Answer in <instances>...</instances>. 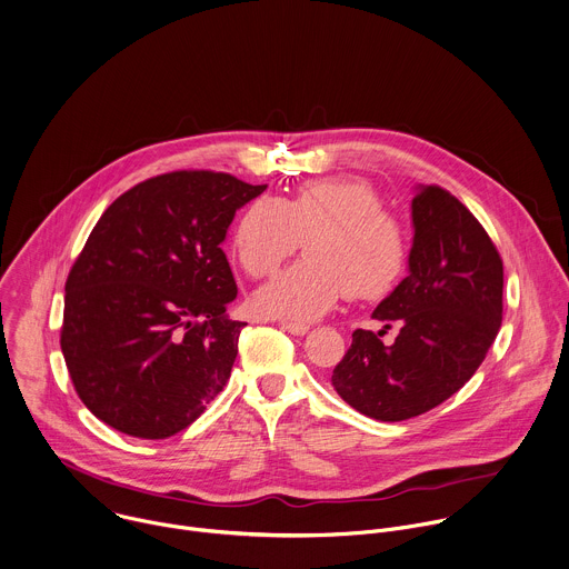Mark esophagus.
Here are the masks:
<instances>
[{"label": "esophagus", "mask_w": 569, "mask_h": 569, "mask_svg": "<svg viewBox=\"0 0 569 569\" xmlns=\"http://www.w3.org/2000/svg\"><path fill=\"white\" fill-rule=\"evenodd\" d=\"M281 328L283 330H288L290 335H295V337H303L308 330H310V326H306V323H297V321H281Z\"/></svg>", "instance_id": "obj_1"}]
</instances>
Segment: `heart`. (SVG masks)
I'll return each instance as SVG.
<instances>
[{"label":"heart","mask_w":569,"mask_h":569,"mask_svg":"<svg viewBox=\"0 0 569 569\" xmlns=\"http://www.w3.org/2000/svg\"><path fill=\"white\" fill-rule=\"evenodd\" d=\"M301 241L308 257L257 290V312L312 321L346 292L352 299L386 297L408 263L401 223L363 179L328 177L301 183L286 199L257 197L232 230V254L246 274L261 279Z\"/></svg>","instance_id":"1"}]
</instances>
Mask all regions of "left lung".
Listing matches in <instances>:
<instances>
[{
    "label": "left lung",
    "instance_id": "8db88e82",
    "mask_svg": "<svg viewBox=\"0 0 569 569\" xmlns=\"http://www.w3.org/2000/svg\"><path fill=\"white\" fill-rule=\"evenodd\" d=\"M412 223L410 274L372 312L401 328L395 343L355 330L332 372L339 397L377 421L419 417L459 392L503 321V259L479 219L432 183L415 194Z\"/></svg>",
    "mask_w": 569,
    "mask_h": 569
}]
</instances>
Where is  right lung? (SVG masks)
Masks as SVG:
<instances>
[{"mask_svg": "<svg viewBox=\"0 0 569 569\" xmlns=\"http://www.w3.org/2000/svg\"><path fill=\"white\" fill-rule=\"evenodd\" d=\"M266 186L174 170L117 197L74 259L61 352L81 403L137 439H168L223 390L243 321L221 250L237 208Z\"/></svg>", "mask_w": 569, "mask_h": 569, "instance_id": "add662e5", "label": "right lung"}]
</instances>
